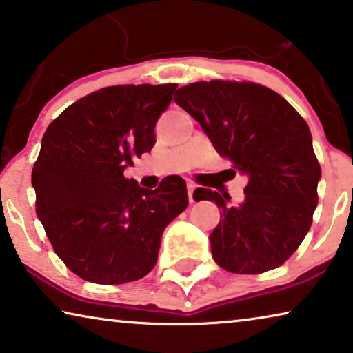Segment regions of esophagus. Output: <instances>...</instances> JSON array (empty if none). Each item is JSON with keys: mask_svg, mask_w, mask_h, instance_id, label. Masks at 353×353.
<instances>
[{"mask_svg": "<svg viewBox=\"0 0 353 353\" xmlns=\"http://www.w3.org/2000/svg\"><path fill=\"white\" fill-rule=\"evenodd\" d=\"M196 190V185L194 183H188V196H190V202L192 204L194 202V197H192V192Z\"/></svg>", "mask_w": 353, "mask_h": 353, "instance_id": "obj_1", "label": "esophagus"}]
</instances>
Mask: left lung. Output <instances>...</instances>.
Segmentation results:
<instances>
[{"label":"left lung","instance_id":"8db88e82","mask_svg":"<svg viewBox=\"0 0 353 353\" xmlns=\"http://www.w3.org/2000/svg\"><path fill=\"white\" fill-rule=\"evenodd\" d=\"M173 101L249 176L239 205H226L216 191H194L196 201H214L223 212L210 234L214 260L238 274L281 267L310 230L318 204L321 167L307 122L283 96L252 81H196Z\"/></svg>","mask_w":353,"mask_h":353}]
</instances>
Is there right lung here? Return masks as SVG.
<instances>
[{
	"label": "right lung",
	"mask_w": 353,
	"mask_h": 353,
	"mask_svg": "<svg viewBox=\"0 0 353 353\" xmlns=\"http://www.w3.org/2000/svg\"><path fill=\"white\" fill-rule=\"evenodd\" d=\"M176 83L117 85L70 104L46 128L32 170L37 215L65 267L96 284L137 281L157 262L163 230L188 207L186 183L139 188L123 170L151 151Z\"/></svg>",
	"instance_id": "right-lung-1"
}]
</instances>
